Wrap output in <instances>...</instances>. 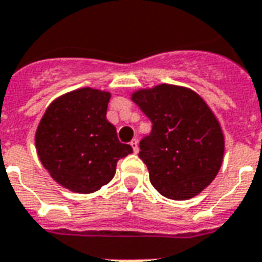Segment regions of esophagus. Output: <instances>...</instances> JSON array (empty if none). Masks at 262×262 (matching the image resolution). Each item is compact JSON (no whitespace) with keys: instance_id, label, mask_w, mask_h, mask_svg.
I'll return each mask as SVG.
<instances>
[{"instance_id":"1","label":"esophagus","mask_w":262,"mask_h":262,"mask_svg":"<svg viewBox=\"0 0 262 262\" xmlns=\"http://www.w3.org/2000/svg\"><path fill=\"white\" fill-rule=\"evenodd\" d=\"M130 147L133 148V151H135L136 154L139 152V143H137V140H132Z\"/></svg>"}]
</instances>
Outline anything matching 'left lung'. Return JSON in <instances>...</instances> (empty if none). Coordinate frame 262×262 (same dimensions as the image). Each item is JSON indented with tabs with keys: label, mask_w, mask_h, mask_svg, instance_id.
<instances>
[{
	"label": "left lung",
	"mask_w": 262,
	"mask_h": 262,
	"mask_svg": "<svg viewBox=\"0 0 262 262\" xmlns=\"http://www.w3.org/2000/svg\"><path fill=\"white\" fill-rule=\"evenodd\" d=\"M130 99L152 122L139 157L154 188L173 201H187L207 188L223 165L225 137L206 101L171 83L137 89Z\"/></svg>",
	"instance_id": "obj_1"
}]
</instances>
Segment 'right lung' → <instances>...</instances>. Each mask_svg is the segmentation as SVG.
Returning <instances> with one entry per match:
<instances>
[{"instance_id": "add662e5", "label": "right lung", "mask_w": 262, "mask_h": 262, "mask_svg": "<svg viewBox=\"0 0 262 262\" xmlns=\"http://www.w3.org/2000/svg\"><path fill=\"white\" fill-rule=\"evenodd\" d=\"M111 93L79 88L52 101L35 130L39 161L56 183L75 193H92L108 184L117 162L133 152L119 143L107 121Z\"/></svg>"}]
</instances>
